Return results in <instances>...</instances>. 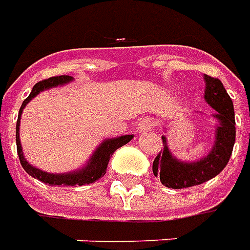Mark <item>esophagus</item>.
I'll return each instance as SVG.
<instances>
[{
  "instance_id": "obj_1",
  "label": "esophagus",
  "mask_w": 250,
  "mask_h": 250,
  "mask_svg": "<svg viewBox=\"0 0 250 250\" xmlns=\"http://www.w3.org/2000/svg\"><path fill=\"white\" fill-rule=\"evenodd\" d=\"M155 122L150 118H145V119L139 120L138 123V130L139 131H150L154 128Z\"/></svg>"
}]
</instances>
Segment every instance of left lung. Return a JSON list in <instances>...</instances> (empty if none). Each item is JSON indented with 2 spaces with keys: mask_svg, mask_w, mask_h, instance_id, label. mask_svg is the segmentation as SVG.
<instances>
[{
  "mask_svg": "<svg viewBox=\"0 0 250 250\" xmlns=\"http://www.w3.org/2000/svg\"><path fill=\"white\" fill-rule=\"evenodd\" d=\"M204 99L215 109V118L219 120V125L216 127L215 145L210 154L200 161L180 162L170 154L167 138L162 137L164 149H161L153 162V173L155 177H160L162 184L167 188L181 189L203 184L222 172L233 153L235 142L233 101L218 78L204 74Z\"/></svg>",
  "mask_w": 250,
  "mask_h": 250,
  "instance_id": "8db88e82",
  "label": "left lung"
}]
</instances>
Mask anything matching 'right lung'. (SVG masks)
Wrapping results in <instances>:
<instances>
[{"label":"right lung","mask_w":250,"mask_h":250,"mask_svg":"<svg viewBox=\"0 0 250 250\" xmlns=\"http://www.w3.org/2000/svg\"><path fill=\"white\" fill-rule=\"evenodd\" d=\"M73 80V77L70 76H57L50 77L47 80L40 81L34 86L32 92L29 93L25 100L22 101L21 108L19 111V118H17V125H16V145H17V154L20 158L24 170L27 172L29 176H32L35 179H38L44 184L48 186H85V184H92L95 183L96 180H99L103 177L105 172H107L108 162L109 158L112 157L115 153V150H118L122 147L123 145L128 143L132 139L134 135H123L119 138H112V139H107L101 143L100 147L96 150L95 154L92 155V158L89 160L88 165L83 167L81 170L77 172H71V173H63V174H52L43 172L38 167H34L32 165H29L27 160L24 158L21 150V143H20V137H19V125H20V119H21V112L24 107L27 105L29 100H32L35 96L39 95L42 90L44 89L54 88L58 85H63V83H69Z\"/></svg>","instance_id":"1"}]
</instances>
